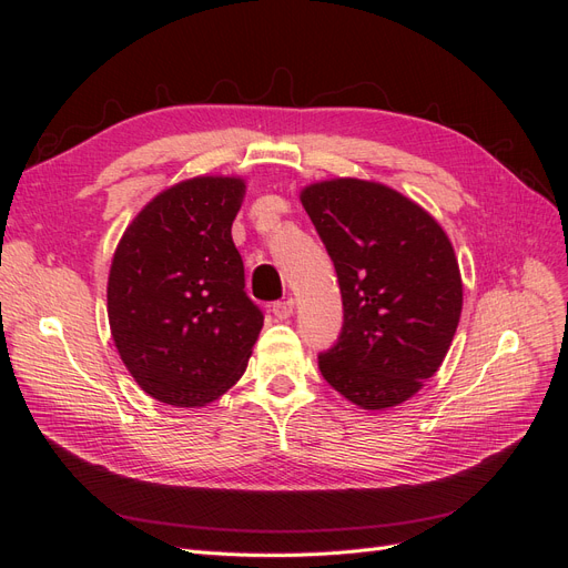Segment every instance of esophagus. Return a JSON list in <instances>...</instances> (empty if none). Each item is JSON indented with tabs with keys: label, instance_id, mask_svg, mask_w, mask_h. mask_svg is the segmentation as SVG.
Wrapping results in <instances>:
<instances>
[{
	"label": "esophagus",
	"instance_id": "34e87169",
	"mask_svg": "<svg viewBox=\"0 0 568 568\" xmlns=\"http://www.w3.org/2000/svg\"><path fill=\"white\" fill-rule=\"evenodd\" d=\"M294 305L296 303L291 301V298L288 301H277V303L272 305V315L277 317V320H288L291 315H294Z\"/></svg>",
	"mask_w": 568,
	"mask_h": 568
}]
</instances>
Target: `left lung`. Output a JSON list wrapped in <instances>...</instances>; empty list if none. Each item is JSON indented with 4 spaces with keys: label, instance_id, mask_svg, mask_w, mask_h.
I'll return each instance as SVG.
<instances>
[{
    "label": "left lung",
    "instance_id": "8db88e82",
    "mask_svg": "<svg viewBox=\"0 0 568 568\" xmlns=\"http://www.w3.org/2000/svg\"><path fill=\"white\" fill-rule=\"evenodd\" d=\"M301 203L343 298V329L320 355L322 376L363 409L409 400L443 365L462 315L448 234L419 203L372 180L313 182Z\"/></svg>",
    "mask_w": 568,
    "mask_h": 568
}]
</instances>
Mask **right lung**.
I'll list each match as a JSON object with an SVG mask.
<instances>
[{
  "instance_id": "obj_1",
  "label": "right lung",
  "mask_w": 568,
  "mask_h": 568,
  "mask_svg": "<svg viewBox=\"0 0 568 568\" xmlns=\"http://www.w3.org/2000/svg\"><path fill=\"white\" fill-rule=\"evenodd\" d=\"M244 196V178H189L153 196L120 236L106 286L111 336L153 400L203 407L246 372L263 313L232 242Z\"/></svg>"
}]
</instances>
